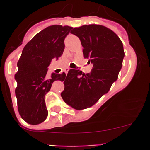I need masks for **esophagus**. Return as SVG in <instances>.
<instances>
[{
	"label": "esophagus",
	"instance_id": "esophagus-1",
	"mask_svg": "<svg viewBox=\"0 0 150 150\" xmlns=\"http://www.w3.org/2000/svg\"><path fill=\"white\" fill-rule=\"evenodd\" d=\"M69 68H65V69H64V72H65L66 74H67V72H68V71H69Z\"/></svg>",
	"mask_w": 150,
	"mask_h": 150
}]
</instances>
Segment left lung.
<instances>
[{
    "mask_svg": "<svg viewBox=\"0 0 150 150\" xmlns=\"http://www.w3.org/2000/svg\"><path fill=\"white\" fill-rule=\"evenodd\" d=\"M83 47L84 58L93 64L90 73L71 69L64 81L61 96L75 110L88 108L110 91L118 77L123 60L122 43L113 31L102 25H83L74 28Z\"/></svg>",
    "mask_w": 150,
    "mask_h": 150,
    "instance_id": "8db88e82",
    "label": "left lung"
}]
</instances>
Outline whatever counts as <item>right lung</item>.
Instances as JSON below:
<instances>
[{
	"label": "right lung",
	"mask_w": 150,
	"mask_h": 150,
	"mask_svg": "<svg viewBox=\"0 0 150 150\" xmlns=\"http://www.w3.org/2000/svg\"><path fill=\"white\" fill-rule=\"evenodd\" d=\"M72 28L52 25L32 38L22 50L15 74V90L18 110L25 121L31 125L43 122L48 116L45 95L55 81H63L66 74L51 73L47 78L48 67L53 59H58L64 49V39Z\"/></svg>",
	"instance_id": "right-lung-1"
}]
</instances>
